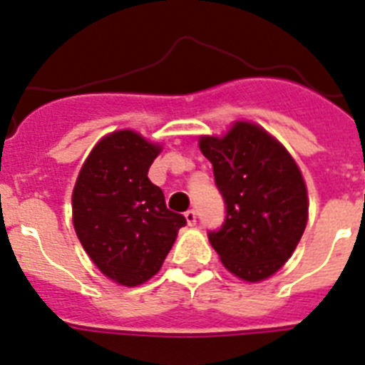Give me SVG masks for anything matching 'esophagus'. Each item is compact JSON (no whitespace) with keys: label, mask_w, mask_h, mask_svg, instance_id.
Masks as SVG:
<instances>
[{"label":"esophagus","mask_w":365,"mask_h":365,"mask_svg":"<svg viewBox=\"0 0 365 365\" xmlns=\"http://www.w3.org/2000/svg\"><path fill=\"white\" fill-rule=\"evenodd\" d=\"M185 220H187V223H189V225H195V223H196V211H192V209H190V211H187L185 212Z\"/></svg>","instance_id":"34e87169"}]
</instances>
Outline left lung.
Returning a JSON list of instances; mask_svg holds the SVG:
<instances>
[{
  "mask_svg": "<svg viewBox=\"0 0 365 365\" xmlns=\"http://www.w3.org/2000/svg\"><path fill=\"white\" fill-rule=\"evenodd\" d=\"M227 216L209 242L240 280H267L297 249L309 218L302 170L289 150L252 121H232L222 136H200Z\"/></svg>",
  "mask_w": 365,
  "mask_h": 365,
  "instance_id": "obj_1",
  "label": "left lung"
}]
</instances>
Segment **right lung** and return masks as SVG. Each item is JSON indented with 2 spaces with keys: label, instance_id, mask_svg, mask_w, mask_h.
Listing matches in <instances>:
<instances>
[{
  "label": "right lung",
  "instance_id": "obj_1",
  "mask_svg": "<svg viewBox=\"0 0 365 365\" xmlns=\"http://www.w3.org/2000/svg\"><path fill=\"white\" fill-rule=\"evenodd\" d=\"M163 147L120 129L93 147L72 189V223L78 240L101 274L136 287L162 269L185 225L169 211L165 196L149 180Z\"/></svg>",
  "mask_w": 365,
  "mask_h": 365
}]
</instances>
